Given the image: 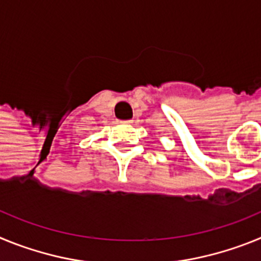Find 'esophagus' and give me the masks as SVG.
Returning <instances> with one entry per match:
<instances>
[{"label":"esophagus","mask_w":261,"mask_h":261,"mask_svg":"<svg viewBox=\"0 0 261 261\" xmlns=\"http://www.w3.org/2000/svg\"><path fill=\"white\" fill-rule=\"evenodd\" d=\"M121 123H124V124H132L133 120H125V121H121Z\"/></svg>","instance_id":"esophagus-1"}]
</instances>
